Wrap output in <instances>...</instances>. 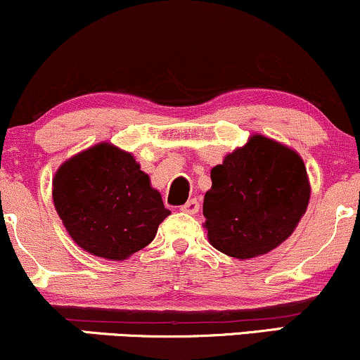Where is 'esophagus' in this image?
Returning a JSON list of instances; mask_svg holds the SVG:
<instances>
[{
    "instance_id": "esophagus-1",
    "label": "esophagus",
    "mask_w": 360,
    "mask_h": 360,
    "mask_svg": "<svg viewBox=\"0 0 360 360\" xmlns=\"http://www.w3.org/2000/svg\"><path fill=\"white\" fill-rule=\"evenodd\" d=\"M198 210H200V203H198V200H189L188 203H184L183 206H181V212L189 213V214L198 213Z\"/></svg>"
}]
</instances>
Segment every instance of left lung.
<instances>
[{"mask_svg": "<svg viewBox=\"0 0 360 360\" xmlns=\"http://www.w3.org/2000/svg\"><path fill=\"white\" fill-rule=\"evenodd\" d=\"M308 201L309 183L301 157L254 135L212 169V189L203 201L205 229L223 254L257 257L286 240Z\"/></svg>", "mask_w": 360, "mask_h": 360, "instance_id": "obj_1", "label": "left lung"}]
</instances>
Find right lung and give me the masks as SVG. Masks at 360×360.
I'll list each match as a JSON object with an SVG mask.
<instances>
[{"instance_id": "1", "label": "right lung", "mask_w": 360, "mask_h": 360, "mask_svg": "<svg viewBox=\"0 0 360 360\" xmlns=\"http://www.w3.org/2000/svg\"><path fill=\"white\" fill-rule=\"evenodd\" d=\"M52 198L72 240L111 260L127 259L148 245L171 213L134 155L110 143L62 164L53 177Z\"/></svg>"}]
</instances>
